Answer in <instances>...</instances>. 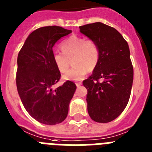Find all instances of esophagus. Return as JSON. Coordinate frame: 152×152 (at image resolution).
Here are the masks:
<instances>
[{"label":"esophagus","mask_w":152,"mask_h":152,"mask_svg":"<svg viewBox=\"0 0 152 152\" xmlns=\"http://www.w3.org/2000/svg\"><path fill=\"white\" fill-rule=\"evenodd\" d=\"M76 86H77L78 88H79V87H80V86L82 85V83H80V82H79V83H76Z\"/></svg>","instance_id":"esophagus-1"}]
</instances>
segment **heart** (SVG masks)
Returning <instances> with one entry per match:
<instances>
[{
    "label": "heart",
    "instance_id": "b5f03b06",
    "mask_svg": "<svg viewBox=\"0 0 152 152\" xmlns=\"http://www.w3.org/2000/svg\"><path fill=\"white\" fill-rule=\"evenodd\" d=\"M62 53L53 54V62L60 72H65L72 60L73 68L63 76V80L79 81L86 75L88 69L96 66L99 57V47L93 40L78 36H71L60 44Z\"/></svg>",
    "mask_w": 152,
    "mask_h": 152
}]
</instances>
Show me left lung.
<instances>
[{"label": "left lung", "instance_id": "8db88e82", "mask_svg": "<svg viewBox=\"0 0 152 152\" xmlns=\"http://www.w3.org/2000/svg\"><path fill=\"white\" fill-rule=\"evenodd\" d=\"M80 30L99 50L92 74L83 82L88 91V113L96 122H112L123 112L131 95L133 66L129 45L118 30L101 22L83 25Z\"/></svg>", "mask_w": 152, "mask_h": 152}]
</instances>
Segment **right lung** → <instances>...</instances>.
Returning a JSON list of instances; mask_svg holds the SVG:
<instances>
[{"label":"right lung","mask_w":152,"mask_h":152,"mask_svg":"<svg viewBox=\"0 0 152 152\" xmlns=\"http://www.w3.org/2000/svg\"><path fill=\"white\" fill-rule=\"evenodd\" d=\"M72 33L58 26L37 29L25 40L18 56L17 88L27 113L40 123L56 125L66 118L76 89L71 81L56 89L60 72L53 62V47Z\"/></svg>","instance_id":"right-lung-1"}]
</instances>
